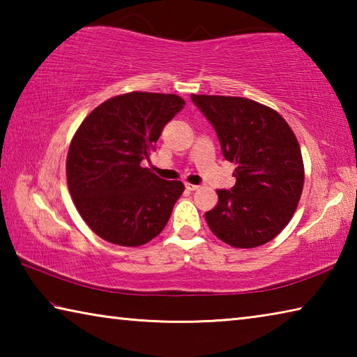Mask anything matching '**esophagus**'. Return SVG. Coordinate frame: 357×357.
<instances>
[{
	"label": "esophagus",
	"mask_w": 357,
	"mask_h": 357,
	"mask_svg": "<svg viewBox=\"0 0 357 357\" xmlns=\"http://www.w3.org/2000/svg\"><path fill=\"white\" fill-rule=\"evenodd\" d=\"M185 189H187V190H197V189H198V185H195V184H189V183H185Z\"/></svg>",
	"instance_id": "esophagus-1"
}]
</instances>
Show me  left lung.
I'll use <instances>...</instances> for the list:
<instances>
[{
	"instance_id": "8db88e82",
	"label": "left lung",
	"mask_w": 357,
	"mask_h": 357,
	"mask_svg": "<svg viewBox=\"0 0 357 357\" xmlns=\"http://www.w3.org/2000/svg\"><path fill=\"white\" fill-rule=\"evenodd\" d=\"M198 107L219 137L222 154L236 164L229 190L204 217L217 238L238 249L274 239L298 208L304 164L296 135L273 108L245 98L197 96Z\"/></svg>"
}]
</instances>
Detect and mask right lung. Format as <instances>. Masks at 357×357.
<instances>
[{"mask_svg": "<svg viewBox=\"0 0 357 357\" xmlns=\"http://www.w3.org/2000/svg\"><path fill=\"white\" fill-rule=\"evenodd\" d=\"M184 105L176 94L128 93L94 108L75 132L68 185L78 213L102 239L138 247L165 228L184 184L140 164Z\"/></svg>", "mask_w": 357, "mask_h": 357, "instance_id": "right-lung-1", "label": "right lung"}]
</instances>
